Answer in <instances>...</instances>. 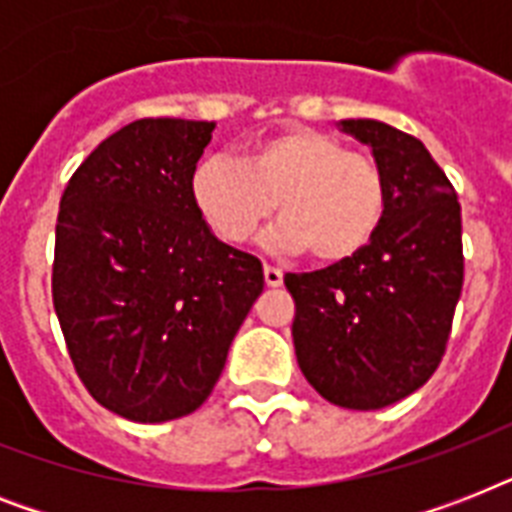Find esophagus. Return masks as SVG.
<instances>
[{"instance_id":"esophagus-1","label":"esophagus","mask_w":512,"mask_h":512,"mask_svg":"<svg viewBox=\"0 0 512 512\" xmlns=\"http://www.w3.org/2000/svg\"><path fill=\"white\" fill-rule=\"evenodd\" d=\"M263 273L268 287H281V281H284V271H281V268H276V265H265Z\"/></svg>"}]
</instances>
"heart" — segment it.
Masks as SVG:
<instances>
[{"label":"heart","instance_id":"b5f03b06","mask_svg":"<svg viewBox=\"0 0 512 512\" xmlns=\"http://www.w3.org/2000/svg\"><path fill=\"white\" fill-rule=\"evenodd\" d=\"M191 199L223 241L252 239L279 212L268 244L308 249L321 263L358 255L385 215V177L369 154L350 151L329 132L289 127L252 140L239 162L204 156L191 175Z\"/></svg>","mask_w":512,"mask_h":512}]
</instances>
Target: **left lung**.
Listing matches in <instances>:
<instances>
[{
    "label": "left lung",
    "mask_w": 512,
    "mask_h": 512,
    "mask_svg": "<svg viewBox=\"0 0 512 512\" xmlns=\"http://www.w3.org/2000/svg\"><path fill=\"white\" fill-rule=\"evenodd\" d=\"M385 177V215L358 255L287 273L295 297L297 364L321 396L345 409H382L441 364L462 292L457 191L420 140L374 119L337 124Z\"/></svg>",
    "instance_id": "obj_1"
}]
</instances>
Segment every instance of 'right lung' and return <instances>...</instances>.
<instances>
[{
  "label": "right lung",
  "instance_id": "1",
  "mask_svg": "<svg viewBox=\"0 0 512 512\" xmlns=\"http://www.w3.org/2000/svg\"><path fill=\"white\" fill-rule=\"evenodd\" d=\"M215 122L138 119L60 199L52 303L84 388L132 422L196 412L265 287L263 263L209 231L191 175Z\"/></svg>",
  "mask_w": 512,
  "mask_h": 512
}]
</instances>
